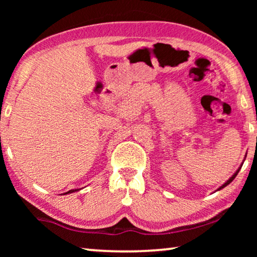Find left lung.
Returning a JSON list of instances; mask_svg holds the SVG:
<instances>
[{"mask_svg":"<svg viewBox=\"0 0 257 257\" xmlns=\"http://www.w3.org/2000/svg\"><path fill=\"white\" fill-rule=\"evenodd\" d=\"M240 169H241V165H240V168H239V169H238V170H237V171H236V172H234V173H233V176H232V177H231V178H230V179H229V180H228V181H227V182H224V184H223V185H222V186H221V187H220V188H219V189H217V190H220V189H222V188H224V187H225V186H228V185H229V184H230V182H231V181H232V180H233V179H234V178H236V176H237V175H238V172H239V170H240Z\"/></svg>","mask_w":257,"mask_h":257,"instance_id":"8db88e82","label":"left lung"}]
</instances>
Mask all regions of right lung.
<instances>
[{
	"mask_svg": "<svg viewBox=\"0 0 257 257\" xmlns=\"http://www.w3.org/2000/svg\"><path fill=\"white\" fill-rule=\"evenodd\" d=\"M77 190H79V189H71V190H69V191H67L66 194H70V193H73V191H77Z\"/></svg>",
	"mask_w": 257,
	"mask_h": 257,
	"instance_id": "obj_1",
	"label": "right lung"
}]
</instances>
